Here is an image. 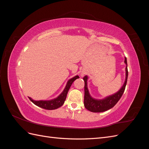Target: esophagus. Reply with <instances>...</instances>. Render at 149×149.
Wrapping results in <instances>:
<instances>
[{
  "label": "esophagus",
  "instance_id": "34e87169",
  "mask_svg": "<svg viewBox=\"0 0 149 149\" xmlns=\"http://www.w3.org/2000/svg\"><path fill=\"white\" fill-rule=\"evenodd\" d=\"M81 75H82V76H83V74H81Z\"/></svg>",
  "mask_w": 149,
  "mask_h": 149
}]
</instances>
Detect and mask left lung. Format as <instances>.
<instances>
[{
	"label": "left lung",
	"mask_w": 149,
	"mask_h": 149,
	"mask_svg": "<svg viewBox=\"0 0 149 149\" xmlns=\"http://www.w3.org/2000/svg\"><path fill=\"white\" fill-rule=\"evenodd\" d=\"M124 63L126 65L125 67V81L122 86L118 91L116 93L111 94L108 96L105 97L103 99H95L93 97L91 94H89V90L88 88V76L86 75L83 78L84 81V105L88 111L93 112H102L109 110L113 107L119 101L121 96L124 92L126 84H127L128 71H127V58L125 57Z\"/></svg>",
	"instance_id": "left-lung-1"
}]
</instances>
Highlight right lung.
Returning a JSON list of instances; mask_svg holds the SVG:
<instances>
[{
  "instance_id": "obj_1",
  "label": "right lung",
  "mask_w": 149,
  "mask_h": 149,
  "mask_svg": "<svg viewBox=\"0 0 149 149\" xmlns=\"http://www.w3.org/2000/svg\"><path fill=\"white\" fill-rule=\"evenodd\" d=\"M79 78V76L78 75H76L74 76V77L70 79L67 81L66 86L63 89V91H62V93L60 94L59 96L56 97V98L53 99V100L35 101V100H33L32 98L29 97V100L36 106H37L40 107H42L45 109L53 110V109H58V108L61 107L64 104L66 100L68 92L71 84H73V83L76 79H78Z\"/></svg>"
}]
</instances>
